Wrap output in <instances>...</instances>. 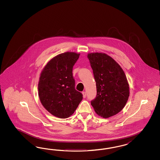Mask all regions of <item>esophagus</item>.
I'll return each instance as SVG.
<instances>
[{
	"label": "esophagus",
	"instance_id": "34e87169",
	"mask_svg": "<svg viewBox=\"0 0 160 160\" xmlns=\"http://www.w3.org/2000/svg\"><path fill=\"white\" fill-rule=\"evenodd\" d=\"M82 96L84 98H86V92H82Z\"/></svg>",
	"mask_w": 160,
	"mask_h": 160
}]
</instances>
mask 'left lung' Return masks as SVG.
Listing matches in <instances>:
<instances>
[{"instance_id": "1", "label": "left lung", "mask_w": 160, "mask_h": 160, "mask_svg": "<svg viewBox=\"0 0 160 160\" xmlns=\"http://www.w3.org/2000/svg\"><path fill=\"white\" fill-rule=\"evenodd\" d=\"M96 82L97 95L91 104L97 114L108 118L124 107L129 97V85L120 66L106 54H88Z\"/></svg>"}]
</instances>
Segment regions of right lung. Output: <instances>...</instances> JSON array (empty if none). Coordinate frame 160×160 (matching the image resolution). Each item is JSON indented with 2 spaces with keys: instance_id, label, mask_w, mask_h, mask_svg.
I'll list each match as a JSON object with an SVG mask.
<instances>
[{
  "instance_id": "1",
  "label": "right lung",
  "mask_w": 160,
  "mask_h": 160,
  "mask_svg": "<svg viewBox=\"0 0 160 160\" xmlns=\"http://www.w3.org/2000/svg\"><path fill=\"white\" fill-rule=\"evenodd\" d=\"M80 54L66 52L48 62L41 73L38 91L44 107L61 118L72 115L82 100V94L75 88L73 68Z\"/></svg>"
}]
</instances>
